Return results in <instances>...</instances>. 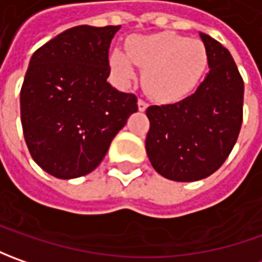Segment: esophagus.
<instances>
[{
  "instance_id": "obj_1",
  "label": "esophagus",
  "mask_w": 262,
  "mask_h": 262,
  "mask_svg": "<svg viewBox=\"0 0 262 262\" xmlns=\"http://www.w3.org/2000/svg\"><path fill=\"white\" fill-rule=\"evenodd\" d=\"M147 106H148V105H147V102H144V100H141V99L138 100V109H140L141 112H143V111H146Z\"/></svg>"
}]
</instances>
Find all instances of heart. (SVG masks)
Wrapping results in <instances>:
<instances>
[{"label": "heart", "instance_id": "1", "mask_svg": "<svg viewBox=\"0 0 262 262\" xmlns=\"http://www.w3.org/2000/svg\"><path fill=\"white\" fill-rule=\"evenodd\" d=\"M111 67L122 81L136 76L133 62L144 70L143 86L157 102L172 103L191 95L208 68L206 46L176 33L136 36L128 40L126 54L115 49Z\"/></svg>", "mask_w": 262, "mask_h": 262}]
</instances>
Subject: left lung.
<instances>
[{
    "mask_svg": "<svg viewBox=\"0 0 262 262\" xmlns=\"http://www.w3.org/2000/svg\"><path fill=\"white\" fill-rule=\"evenodd\" d=\"M208 74L195 93L173 105L150 106L146 151L157 173L192 182L214 173L236 143L244 109V80L230 52L200 33Z\"/></svg>",
    "mask_w": 262,
    "mask_h": 262,
    "instance_id": "1",
    "label": "left lung"
}]
</instances>
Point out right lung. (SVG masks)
Listing matches in <instances>:
<instances>
[{
    "label": "right lung",
    "mask_w": 262,
    "mask_h": 262,
    "mask_svg": "<svg viewBox=\"0 0 262 262\" xmlns=\"http://www.w3.org/2000/svg\"><path fill=\"white\" fill-rule=\"evenodd\" d=\"M121 26H76L30 58L20 92L26 144L49 175L73 179L95 170L114 137L138 111L137 96L118 92L109 46Z\"/></svg>",
    "instance_id": "right-lung-1"
}]
</instances>
